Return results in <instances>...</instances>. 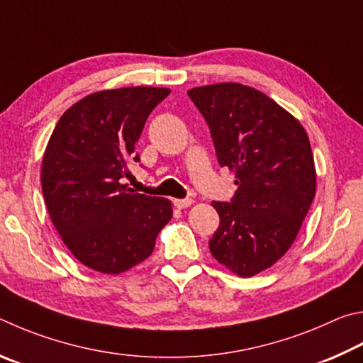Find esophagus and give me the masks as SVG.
Returning a JSON list of instances; mask_svg holds the SVG:
<instances>
[{"label":"esophagus","mask_w":363,"mask_h":363,"mask_svg":"<svg viewBox=\"0 0 363 363\" xmlns=\"http://www.w3.org/2000/svg\"><path fill=\"white\" fill-rule=\"evenodd\" d=\"M174 204H175L177 208H186V207H189V206L193 204V199H189V198H186V199H175Z\"/></svg>","instance_id":"obj_1"}]
</instances>
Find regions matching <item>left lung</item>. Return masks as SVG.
I'll list each match as a JSON object with an SVG mask.
<instances>
[{
	"mask_svg": "<svg viewBox=\"0 0 363 363\" xmlns=\"http://www.w3.org/2000/svg\"><path fill=\"white\" fill-rule=\"evenodd\" d=\"M188 97L211 129L218 164L234 172L230 202H213L220 226L208 240L215 259L250 277L284 257L315 194V167L303 125L257 89L220 82Z\"/></svg>",
	"mask_w": 363,
	"mask_h": 363,
	"instance_id": "left-lung-1",
	"label": "left lung"
}]
</instances>
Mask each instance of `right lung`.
<instances>
[{
	"mask_svg": "<svg viewBox=\"0 0 363 363\" xmlns=\"http://www.w3.org/2000/svg\"><path fill=\"white\" fill-rule=\"evenodd\" d=\"M164 87H121L87 95L62 114L43 157L48 212L82 264L119 274L148 258L172 218L169 199L123 185L150 113Z\"/></svg>",
	"mask_w": 363,
	"mask_h": 363,
	"instance_id": "obj_1",
	"label": "right lung"
}]
</instances>
